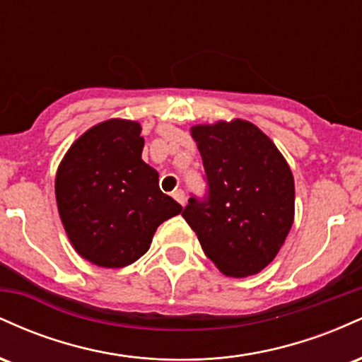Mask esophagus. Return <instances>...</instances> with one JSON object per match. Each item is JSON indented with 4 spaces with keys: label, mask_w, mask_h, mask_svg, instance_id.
<instances>
[{
    "label": "esophagus",
    "mask_w": 362,
    "mask_h": 362,
    "mask_svg": "<svg viewBox=\"0 0 362 362\" xmlns=\"http://www.w3.org/2000/svg\"><path fill=\"white\" fill-rule=\"evenodd\" d=\"M172 197L175 199V201L178 202V204L180 206H185V192L184 190H180V189H177V190H173V194H172Z\"/></svg>",
    "instance_id": "esophagus-1"
}]
</instances>
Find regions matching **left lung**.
Masks as SVG:
<instances>
[{
  "mask_svg": "<svg viewBox=\"0 0 362 362\" xmlns=\"http://www.w3.org/2000/svg\"><path fill=\"white\" fill-rule=\"evenodd\" d=\"M204 163L206 201L182 216L224 276L259 274L276 259L294 221V178L272 139L243 119L190 127Z\"/></svg>",
  "mask_w": 362,
  "mask_h": 362,
  "instance_id": "1",
  "label": "left lung"
}]
</instances>
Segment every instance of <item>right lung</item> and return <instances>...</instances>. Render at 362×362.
Masks as SVG:
<instances>
[{
    "instance_id": "add662e5",
    "label": "right lung",
    "mask_w": 362,
    "mask_h": 362,
    "mask_svg": "<svg viewBox=\"0 0 362 362\" xmlns=\"http://www.w3.org/2000/svg\"><path fill=\"white\" fill-rule=\"evenodd\" d=\"M141 124L109 119L83 132L56 173L62 226L78 255L105 269L134 264L156 228L182 213L144 163Z\"/></svg>"
}]
</instances>
